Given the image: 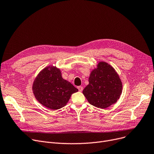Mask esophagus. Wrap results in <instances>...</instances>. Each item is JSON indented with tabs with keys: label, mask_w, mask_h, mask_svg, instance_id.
<instances>
[{
	"label": "esophagus",
	"mask_w": 154,
	"mask_h": 154,
	"mask_svg": "<svg viewBox=\"0 0 154 154\" xmlns=\"http://www.w3.org/2000/svg\"><path fill=\"white\" fill-rule=\"evenodd\" d=\"M77 88H78L79 91L80 92H82V91H83V87H82V86H79V87H77Z\"/></svg>",
	"instance_id": "esophagus-1"
}]
</instances>
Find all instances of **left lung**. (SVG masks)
<instances>
[{
	"label": "left lung",
	"instance_id": "left-lung-1",
	"mask_svg": "<svg viewBox=\"0 0 154 154\" xmlns=\"http://www.w3.org/2000/svg\"><path fill=\"white\" fill-rule=\"evenodd\" d=\"M88 85L83 90V94L92 106L106 109L115 103L122 94V84L111 66L105 62L98 63L88 79Z\"/></svg>",
	"mask_w": 154,
	"mask_h": 154
}]
</instances>
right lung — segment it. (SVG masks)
Returning <instances> with one entry per match:
<instances>
[{
	"label": "right lung",
	"instance_id": "add662e5",
	"mask_svg": "<svg viewBox=\"0 0 154 154\" xmlns=\"http://www.w3.org/2000/svg\"><path fill=\"white\" fill-rule=\"evenodd\" d=\"M35 99L51 110L64 107L71 95L78 89L62 77L60 69L54 66L44 69L37 76L32 86Z\"/></svg>",
	"mask_w": 154,
	"mask_h": 154
}]
</instances>
